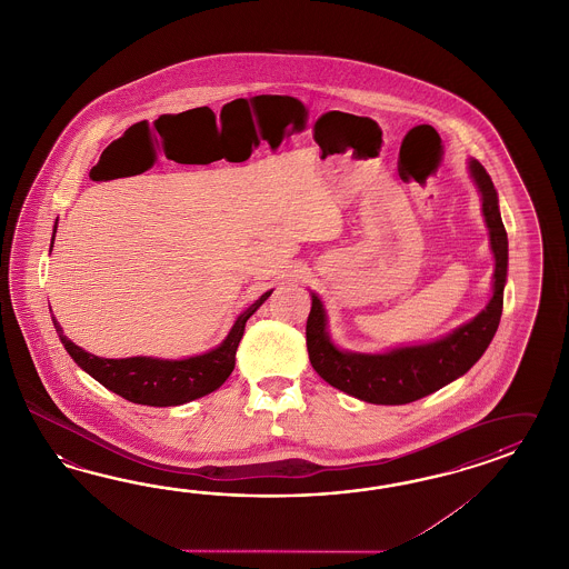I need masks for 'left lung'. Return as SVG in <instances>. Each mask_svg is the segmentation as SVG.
Returning a JSON list of instances; mask_svg holds the SVG:
<instances>
[{"mask_svg": "<svg viewBox=\"0 0 569 569\" xmlns=\"http://www.w3.org/2000/svg\"><path fill=\"white\" fill-rule=\"evenodd\" d=\"M471 174L481 191L483 216L496 254L493 298L486 310L455 333L430 346L402 347L385 356H366L339 351L331 343L325 331V310L319 298L312 293V308L306 320L308 358L320 378H325L331 387L366 402L405 405L457 380L483 356L501 319L503 283L508 271V234L499 216L498 193L491 177L477 160H471Z\"/></svg>", "mask_w": 569, "mask_h": 569, "instance_id": "8db88e82", "label": "left lung"}]
</instances>
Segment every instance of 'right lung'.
<instances>
[{
	"mask_svg": "<svg viewBox=\"0 0 569 569\" xmlns=\"http://www.w3.org/2000/svg\"><path fill=\"white\" fill-rule=\"evenodd\" d=\"M269 296L271 291H264L259 300H254V305H250L236 319L234 327L222 346L189 360L168 361L152 360V358L104 360L73 346L61 331L56 317H53V325L61 337V343L66 346L73 361L92 378H97L102 387L138 405L172 407V405L194 401L203 395L213 392L216 388L222 387L226 378L234 370L236 349L244 335L247 320L257 312V308L263 305Z\"/></svg>",
	"mask_w": 569,
	"mask_h": 569,
	"instance_id": "right-lung-1",
	"label": "right lung"
}]
</instances>
